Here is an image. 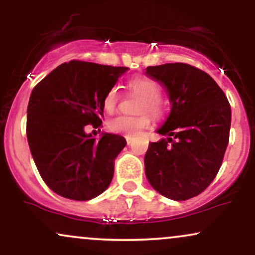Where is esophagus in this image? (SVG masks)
Masks as SVG:
<instances>
[{
	"label": "esophagus",
	"instance_id": "obj_1",
	"mask_svg": "<svg viewBox=\"0 0 255 255\" xmlns=\"http://www.w3.org/2000/svg\"><path fill=\"white\" fill-rule=\"evenodd\" d=\"M126 140H127V144L128 145L131 144V137L130 136H126Z\"/></svg>",
	"mask_w": 255,
	"mask_h": 255
}]
</instances>
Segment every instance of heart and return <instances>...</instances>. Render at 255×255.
Returning <instances> with one entry per match:
<instances>
[{
    "label": "heart",
    "instance_id": "1",
    "mask_svg": "<svg viewBox=\"0 0 255 255\" xmlns=\"http://www.w3.org/2000/svg\"><path fill=\"white\" fill-rule=\"evenodd\" d=\"M127 90L131 95L141 98L137 107L139 114H150L152 118L160 119L164 115V102L160 98L162 87L153 79L148 77H135L127 83ZM120 101V92L118 87H111L107 91L103 98V107L107 113H114L118 108ZM151 118L148 115L135 116H118L110 120L108 127L114 133L125 134L127 136H133L139 134L145 128L150 127Z\"/></svg>",
    "mask_w": 255,
    "mask_h": 255
}]
</instances>
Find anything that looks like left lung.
<instances>
[{
    "label": "left lung",
    "instance_id": "1",
    "mask_svg": "<svg viewBox=\"0 0 255 255\" xmlns=\"http://www.w3.org/2000/svg\"><path fill=\"white\" fill-rule=\"evenodd\" d=\"M146 75L164 86L171 111L150 142L145 172L158 193L171 200H188L204 192L217 176L229 142L231 109L213 79L187 63L146 68Z\"/></svg>",
    "mask_w": 255,
    "mask_h": 255
}]
</instances>
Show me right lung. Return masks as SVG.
Returning a JSON list of instances; mask_svg holds the SVG:
<instances>
[{
  "mask_svg": "<svg viewBox=\"0 0 255 255\" xmlns=\"http://www.w3.org/2000/svg\"><path fill=\"white\" fill-rule=\"evenodd\" d=\"M127 67L72 60L55 68L32 90L26 134L46 186L61 197L86 201L102 194L114 176L124 136L85 133L103 120V98Z\"/></svg>",
  "mask_w": 255,
  "mask_h": 255,
  "instance_id": "right-lung-1",
  "label": "right lung"
}]
</instances>
